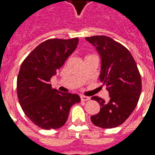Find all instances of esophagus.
Returning <instances> with one entry per match:
<instances>
[{
	"label": "esophagus",
	"instance_id": "obj_1",
	"mask_svg": "<svg viewBox=\"0 0 155 155\" xmlns=\"http://www.w3.org/2000/svg\"><path fill=\"white\" fill-rule=\"evenodd\" d=\"M91 98L88 97V96H85V95H81V101H88Z\"/></svg>",
	"mask_w": 155,
	"mask_h": 155
}]
</instances>
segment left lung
<instances>
[{"instance_id":"1","label":"left lung","mask_w":155,"mask_h":155,"mask_svg":"<svg viewBox=\"0 0 155 155\" xmlns=\"http://www.w3.org/2000/svg\"><path fill=\"white\" fill-rule=\"evenodd\" d=\"M101 57L100 80L106 84L110 100L93 96L101 105L91 120L94 125L111 129L123 124L136 107L142 89L141 76L136 62L129 50L106 35L86 37Z\"/></svg>"}]
</instances>
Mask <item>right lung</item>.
<instances>
[{"mask_svg":"<svg viewBox=\"0 0 155 155\" xmlns=\"http://www.w3.org/2000/svg\"><path fill=\"white\" fill-rule=\"evenodd\" d=\"M78 38L49 39L37 45L22 62L17 76V96L29 120L44 130L64 125L77 94L62 93L51 88V78L77 46Z\"/></svg>","mask_w":155,"mask_h":155,"instance_id":"1","label":"right lung"}]
</instances>
